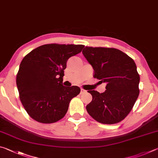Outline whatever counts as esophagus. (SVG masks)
I'll return each mask as SVG.
<instances>
[{"label":"esophagus","mask_w":158,"mask_h":158,"mask_svg":"<svg viewBox=\"0 0 158 158\" xmlns=\"http://www.w3.org/2000/svg\"><path fill=\"white\" fill-rule=\"evenodd\" d=\"M85 92H86V90H85V89H81V94H82L85 93Z\"/></svg>","instance_id":"esophagus-1"}]
</instances>
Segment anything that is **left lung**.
Returning <instances> with one entry per match:
<instances>
[{
  "instance_id": "8db88e82",
  "label": "left lung",
  "mask_w": 158,
  "mask_h": 158,
  "mask_svg": "<svg viewBox=\"0 0 158 158\" xmlns=\"http://www.w3.org/2000/svg\"><path fill=\"white\" fill-rule=\"evenodd\" d=\"M82 54L94 71L95 78L107 84L103 93L89 90L92 101L86 106L98 122L114 124L126 118L139 94V75L134 60L120 50L85 47Z\"/></svg>"
}]
</instances>
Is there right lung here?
<instances>
[{"label":"right lung","instance_id":"1","mask_svg":"<svg viewBox=\"0 0 158 158\" xmlns=\"http://www.w3.org/2000/svg\"><path fill=\"white\" fill-rule=\"evenodd\" d=\"M83 45L45 44L22 60L16 75L19 97L27 114L42 123L64 117L72 98L81 92L77 86H63L64 70L69 58L82 51Z\"/></svg>","mask_w":158,"mask_h":158}]
</instances>
